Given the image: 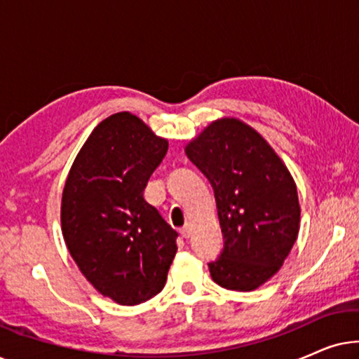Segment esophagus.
I'll use <instances>...</instances> for the list:
<instances>
[{"label": "esophagus", "instance_id": "obj_1", "mask_svg": "<svg viewBox=\"0 0 359 359\" xmlns=\"http://www.w3.org/2000/svg\"><path fill=\"white\" fill-rule=\"evenodd\" d=\"M180 233H181V237H183V238H189L191 237V225L186 224L184 227H181Z\"/></svg>", "mask_w": 359, "mask_h": 359}]
</instances>
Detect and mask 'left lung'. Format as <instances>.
<instances>
[{
	"mask_svg": "<svg viewBox=\"0 0 359 359\" xmlns=\"http://www.w3.org/2000/svg\"><path fill=\"white\" fill-rule=\"evenodd\" d=\"M212 184L224 248L208 263L219 286L252 291L283 266L299 233L297 188L266 140L237 119H220L186 147Z\"/></svg>",
	"mask_w": 359,
	"mask_h": 359,
	"instance_id": "8db88e82",
	"label": "left lung"
}]
</instances>
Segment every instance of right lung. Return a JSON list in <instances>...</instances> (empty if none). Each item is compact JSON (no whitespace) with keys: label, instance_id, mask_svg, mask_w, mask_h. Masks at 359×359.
<instances>
[{"label":"right lung","instance_id":"add662e5","mask_svg":"<svg viewBox=\"0 0 359 359\" xmlns=\"http://www.w3.org/2000/svg\"><path fill=\"white\" fill-rule=\"evenodd\" d=\"M168 142L139 117L117 112L95 127L62 196L68 252L102 296L135 306L156 296L176 255L178 232L144 198Z\"/></svg>","mask_w":359,"mask_h":359}]
</instances>
